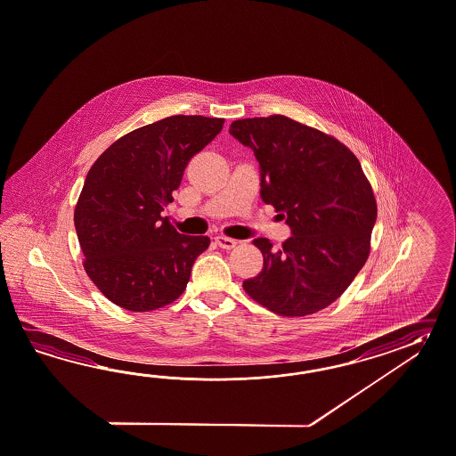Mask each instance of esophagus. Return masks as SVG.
<instances>
[{
    "mask_svg": "<svg viewBox=\"0 0 456 456\" xmlns=\"http://www.w3.org/2000/svg\"><path fill=\"white\" fill-rule=\"evenodd\" d=\"M215 241H216V245L223 248V249H233L234 246L238 245L236 240H233V238H226V236H223V234L215 236Z\"/></svg>",
    "mask_w": 456,
    "mask_h": 456,
    "instance_id": "34e87169",
    "label": "esophagus"
}]
</instances>
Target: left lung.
<instances>
[{
	"label": "left lung",
	"mask_w": 456,
	"mask_h": 456,
	"mask_svg": "<svg viewBox=\"0 0 456 456\" xmlns=\"http://www.w3.org/2000/svg\"><path fill=\"white\" fill-rule=\"evenodd\" d=\"M230 134L255 152L259 195L292 234L281 249L268 238L253 241L265 263L243 288L276 314H314L349 288L369 257L372 187L344 143L292 118H241Z\"/></svg>",
	"instance_id": "obj_1"
}]
</instances>
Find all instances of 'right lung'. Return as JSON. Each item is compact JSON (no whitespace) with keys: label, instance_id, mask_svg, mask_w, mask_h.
Wrapping results in <instances>:
<instances>
[{"label":"right lung","instance_id":"add662e5","mask_svg":"<svg viewBox=\"0 0 456 456\" xmlns=\"http://www.w3.org/2000/svg\"><path fill=\"white\" fill-rule=\"evenodd\" d=\"M224 118L172 116L132 130L86 176L74 211L84 269L107 299L143 313L174 303L187 288L208 236H187L162 218L190 159Z\"/></svg>","mask_w":456,"mask_h":456}]
</instances>
